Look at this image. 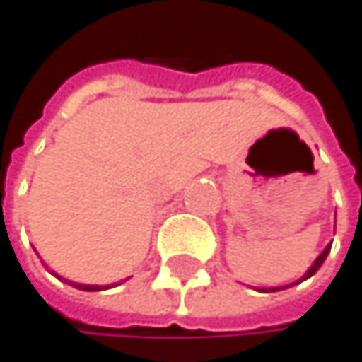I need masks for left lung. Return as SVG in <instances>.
I'll list each match as a JSON object with an SVG mask.
<instances>
[{
	"label": "left lung",
	"instance_id": "8db88e82",
	"mask_svg": "<svg viewBox=\"0 0 362 362\" xmlns=\"http://www.w3.org/2000/svg\"><path fill=\"white\" fill-rule=\"evenodd\" d=\"M329 247H332V245H327V247H325V250L321 252V257H318V259L314 261V265H312V267L308 269V274H305V276H303V279H310L312 274H316V269H318V267H321V265H323V261H325V257H327V252H329ZM269 292H274V290H269Z\"/></svg>",
	"mask_w": 362,
	"mask_h": 362
}]
</instances>
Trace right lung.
Instances as JSON below:
<instances>
[{
	"mask_svg": "<svg viewBox=\"0 0 362 362\" xmlns=\"http://www.w3.org/2000/svg\"><path fill=\"white\" fill-rule=\"evenodd\" d=\"M72 285V283H70ZM79 287V290H86V292H93V290H101V287L99 285H77Z\"/></svg>",
	"mask_w": 362,
	"mask_h": 362,
	"instance_id": "right-lung-1",
	"label": "right lung"
}]
</instances>
